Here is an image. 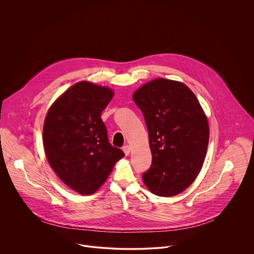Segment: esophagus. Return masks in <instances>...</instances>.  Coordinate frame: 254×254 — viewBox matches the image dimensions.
<instances>
[{"label":"esophagus","instance_id":"esophagus-1","mask_svg":"<svg viewBox=\"0 0 254 254\" xmlns=\"http://www.w3.org/2000/svg\"><path fill=\"white\" fill-rule=\"evenodd\" d=\"M123 151H124V153H125V155L126 156H127V155H129V153H130V147L129 146H125V147H123Z\"/></svg>","mask_w":254,"mask_h":254}]
</instances>
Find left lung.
<instances>
[{
  "label": "left lung",
  "mask_w": 254,
  "mask_h": 254,
  "mask_svg": "<svg viewBox=\"0 0 254 254\" xmlns=\"http://www.w3.org/2000/svg\"><path fill=\"white\" fill-rule=\"evenodd\" d=\"M132 99L143 114L153 158L144 185L161 197L182 193L199 175L208 148L209 124L199 100L183 82L165 78L142 84Z\"/></svg>",
  "instance_id": "left-lung-1"
}]
</instances>
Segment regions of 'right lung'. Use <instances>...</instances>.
I'll return each instance as SVG.
<instances>
[{
	"mask_svg": "<svg viewBox=\"0 0 254 254\" xmlns=\"http://www.w3.org/2000/svg\"><path fill=\"white\" fill-rule=\"evenodd\" d=\"M114 90L79 81L50 106L43 127V146L55 174L80 195L93 194L125 154L108 141L100 118Z\"/></svg>",
	"mask_w": 254,
	"mask_h": 254,
	"instance_id": "1",
	"label": "right lung"
}]
</instances>
